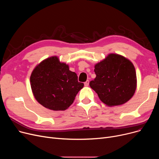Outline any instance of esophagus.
<instances>
[{"label": "esophagus", "instance_id": "obj_1", "mask_svg": "<svg viewBox=\"0 0 159 159\" xmlns=\"http://www.w3.org/2000/svg\"><path fill=\"white\" fill-rule=\"evenodd\" d=\"M89 80H87L84 82V86H89Z\"/></svg>", "mask_w": 159, "mask_h": 159}]
</instances>
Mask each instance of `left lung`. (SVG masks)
Returning <instances> with one entry per match:
<instances>
[{"instance_id": "8db88e82", "label": "left lung", "mask_w": 159, "mask_h": 159, "mask_svg": "<svg viewBox=\"0 0 159 159\" xmlns=\"http://www.w3.org/2000/svg\"><path fill=\"white\" fill-rule=\"evenodd\" d=\"M96 77L89 86L106 106L128 102L137 88V76L133 63L124 57L110 53L95 65Z\"/></svg>"}]
</instances>
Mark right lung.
I'll return each instance as SVG.
<instances>
[{"instance_id":"1","label":"right lung","mask_w":159,"mask_h":159,"mask_svg":"<svg viewBox=\"0 0 159 159\" xmlns=\"http://www.w3.org/2000/svg\"><path fill=\"white\" fill-rule=\"evenodd\" d=\"M30 84L37 102L54 111L68 109L84 87L78 81L77 74L57 56L46 58L35 67L31 75Z\"/></svg>"}]
</instances>
